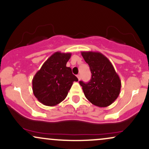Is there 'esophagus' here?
Wrapping results in <instances>:
<instances>
[{
	"label": "esophagus",
	"instance_id": "esophagus-1",
	"mask_svg": "<svg viewBox=\"0 0 149 149\" xmlns=\"http://www.w3.org/2000/svg\"><path fill=\"white\" fill-rule=\"evenodd\" d=\"M77 78H78V80H80V74L77 75Z\"/></svg>",
	"mask_w": 149,
	"mask_h": 149
}]
</instances>
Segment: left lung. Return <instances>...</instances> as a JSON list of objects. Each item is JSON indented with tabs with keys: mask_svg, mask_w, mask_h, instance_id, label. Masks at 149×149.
I'll list each match as a JSON object with an SVG mask.
<instances>
[{
	"mask_svg": "<svg viewBox=\"0 0 149 149\" xmlns=\"http://www.w3.org/2000/svg\"><path fill=\"white\" fill-rule=\"evenodd\" d=\"M92 73L90 82L80 81L85 97L92 104L107 107L115 102L121 88V81L109 59L99 52H81Z\"/></svg>",
	"mask_w": 149,
	"mask_h": 149,
	"instance_id": "1",
	"label": "left lung"
}]
</instances>
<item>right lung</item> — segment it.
Segmentation results:
<instances>
[{
  "instance_id": "add662e5",
  "label": "right lung",
  "mask_w": 149,
  "mask_h": 149,
  "mask_svg": "<svg viewBox=\"0 0 149 149\" xmlns=\"http://www.w3.org/2000/svg\"><path fill=\"white\" fill-rule=\"evenodd\" d=\"M71 53L56 52L46 60L32 80L34 96L45 106L54 107L64 100L78 78L66 66Z\"/></svg>"
}]
</instances>
